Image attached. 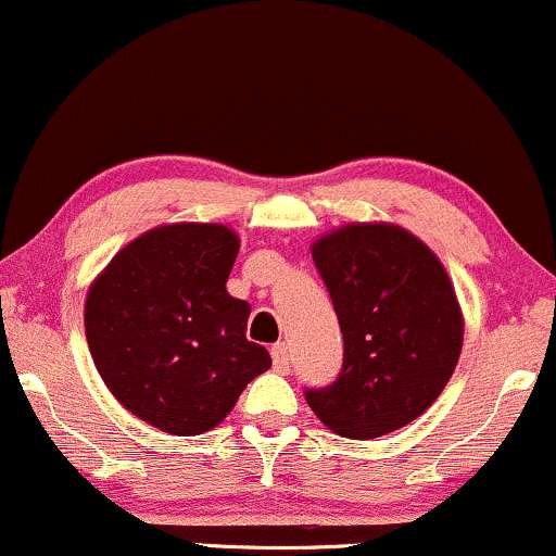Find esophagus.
Returning <instances> with one entry per match:
<instances>
[{
  "instance_id": "34e87169",
  "label": "esophagus",
  "mask_w": 556,
  "mask_h": 556,
  "mask_svg": "<svg viewBox=\"0 0 556 556\" xmlns=\"http://www.w3.org/2000/svg\"><path fill=\"white\" fill-rule=\"evenodd\" d=\"M270 358H273V366H276V371H289L291 368V351L286 342H278V345H273L270 351Z\"/></svg>"
}]
</instances>
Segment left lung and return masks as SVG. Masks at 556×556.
I'll return each instance as SVG.
<instances>
[{"instance_id": "8db88e82", "label": "left lung", "mask_w": 556, "mask_h": 556, "mask_svg": "<svg viewBox=\"0 0 556 556\" xmlns=\"http://www.w3.org/2000/svg\"><path fill=\"white\" fill-rule=\"evenodd\" d=\"M342 332V368L306 402L338 435L368 441L438 400L464 340L456 293L433 252L392 224H353L312 247Z\"/></svg>"}]
</instances>
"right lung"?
<instances>
[{
    "mask_svg": "<svg viewBox=\"0 0 556 556\" xmlns=\"http://www.w3.org/2000/svg\"><path fill=\"white\" fill-rule=\"evenodd\" d=\"M239 239L222 224L156 226L123 247L89 289L94 366L128 413L173 435H201L270 368L244 338L250 304L226 293Z\"/></svg>",
    "mask_w": 556,
    "mask_h": 556,
    "instance_id": "right-lung-1",
    "label": "right lung"
}]
</instances>
